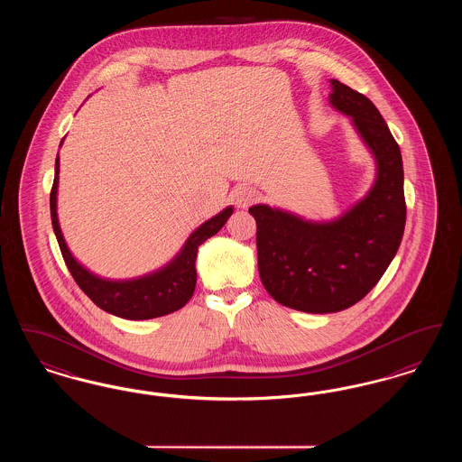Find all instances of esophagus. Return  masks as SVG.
Returning a JSON list of instances; mask_svg holds the SVG:
<instances>
[{
	"label": "esophagus",
	"mask_w": 462,
	"mask_h": 462,
	"mask_svg": "<svg viewBox=\"0 0 462 462\" xmlns=\"http://www.w3.org/2000/svg\"><path fill=\"white\" fill-rule=\"evenodd\" d=\"M234 199H236L237 208L245 209V208H249V206L258 199V190H256V189H253V187H245V185H242L239 189H236V192H234Z\"/></svg>",
	"instance_id": "obj_1"
}]
</instances>
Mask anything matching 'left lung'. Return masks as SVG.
<instances>
[{"label": "left lung", "instance_id": "left-lung-1", "mask_svg": "<svg viewBox=\"0 0 462 462\" xmlns=\"http://www.w3.org/2000/svg\"><path fill=\"white\" fill-rule=\"evenodd\" d=\"M330 106L352 125L375 161L371 190L341 217L303 220L266 204L256 220L258 270L268 294L307 313H334L358 303L395 258L405 228L400 147L373 102L330 79Z\"/></svg>", "mask_w": 462, "mask_h": 462}]
</instances>
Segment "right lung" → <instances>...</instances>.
<instances>
[{"label":"right lung","mask_w":462,"mask_h":462,"mask_svg":"<svg viewBox=\"0 0 462 462\" xmlns=\"http://www.w3.org/2000/svg\"><path fill=\"white\" fill-rule=\"evenodd\" d=\"M62 145V143H60ZM57 192H59V155L55 161V180L50 192V213L51 225L60 245L64 262L69 272L72 273L76 284L83 289L89 300L107 313H112L128 320H147L173 313L176 310L187 305L192 298L198 272L196 258L199 245L208 241L215 234H218L221 226L234 213V208L228 206L211 220L204 221L198 230L190 234V237L183 244L181 251L175 258L162 268L152 273L128 279V281H110L91 273L88 268L79 263L67 247L64 234L59 225L57 217Z\"/></svg>","instance_id":"add662e5"}]
</instances>
